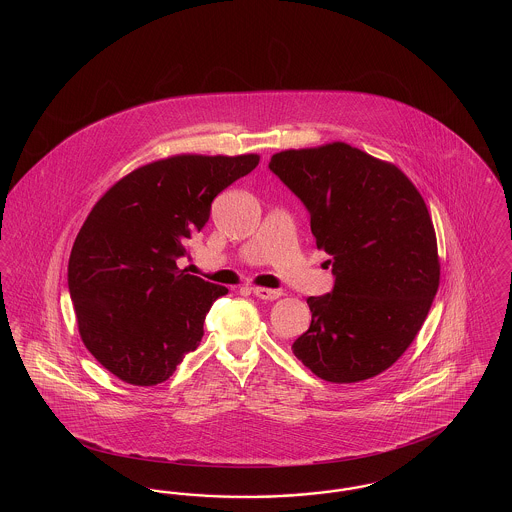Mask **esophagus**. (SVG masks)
Instances as JSON below:
<instances>
[{"label":"esophagus","instance_id":"obj_1","mask_svg":"<svg viewBox=\"0 0 512 512\" xmlns=\"http://www.w3.org/2000/svg\"><path fill=\"white\" fill-rule=\"evenodd\" d=\"M253 295L259 297V299H265V301H274L282 295V292L280 290H268V288H253Z\"/></svg>","mask_w":512,"mask_h":512}]
</instances>
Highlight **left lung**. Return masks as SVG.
Masks as SVG:
<instances>
[{
    "mask_svg": "<svg viewBox=\"0 0 512 512\" xmlns=\"http://www.w3.org/2000/svg\"><path fill=\"white\" fill-rule=\"evenodd\" d=\"M268 169L307 207L336 276L332 293L307 299L313 320L293 355L334 384L384 372L438 292V242L422 195L395 165L343 142L280 151Z\"/></svg>",
    "mask_w": 512,
    "mask_h": 512,
    "instance_id": "1",
    "label": "left lung"
}]
</instances>
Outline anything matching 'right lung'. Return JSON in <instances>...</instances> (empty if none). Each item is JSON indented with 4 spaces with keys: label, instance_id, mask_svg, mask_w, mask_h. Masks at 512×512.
<instances>
[{
    "label": "right lung",
    "instance_id": "add662e5",
    "mask_svg": "<svg viewBox=\"0 0 512 512\" xmlns=\"http://www.w3.org/2000/svg\"><path fill=\"white\" fill-rule=\"evenodd\" d=\"M259 155H174L126 174L84 220L69 259V292L86 349L119 380H169L203 338L224 286L176 267L211 203Z\"/></svg>",
    "mask_w": 512,
    "mask_h": 512
}]
</instances>
